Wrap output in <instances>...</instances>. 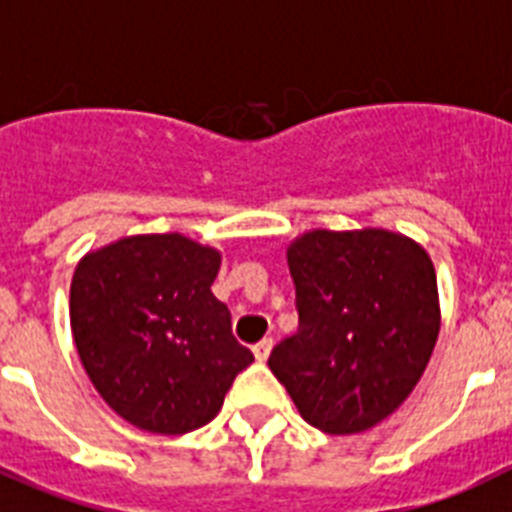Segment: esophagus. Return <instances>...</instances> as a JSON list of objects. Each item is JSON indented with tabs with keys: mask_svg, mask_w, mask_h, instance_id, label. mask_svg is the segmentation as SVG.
<instances>
[{
	"mask_svg": "<svg viewBox=\"0 0 512 512\" xmlns=\"http://www.w3.org/2000/svg\"><path fill=\"white\" fill-rule=\"evenodd\" d=\"M270 349H273V338H263L260 343H255V346H252V351H255L257 362H265V359L270 356Z\"/></svg>",
	"mask_w": 512,
	"mask_h": 512,
	"instance_id": "esophagus-1",
	"label": "esophagus"
}]
</instances>
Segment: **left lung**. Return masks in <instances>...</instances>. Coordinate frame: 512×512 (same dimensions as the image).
<instances>
[{
  "mask_svg": "<svg viewBox=\"0 0 512 512\" xmlns=\"http://www.w3.org/2000/svg\"><path fill=\"white\" fill-rule=\"evenodd\" d=\"M299 330L268 359L302 419L356 435L416 388L440 333L435 265L395 231L315 229L286 252Z\"/></svg>",
  "mask_w": 512,
  "mask_h": 512,
  "instance_id": "left-lung-1",
  "label": "left lung"
}]
</instances>
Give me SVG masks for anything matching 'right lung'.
<instances>
[{
  "label": "right lung",
  "mask_w": 512,
  "mask_h": 512,
  "mask_svg": "<svg viewBox=\"0 0 512 512\" xmlns=\"http://www.w3.org/2000/svg\"><path fill=\"white\" fill-rule=\"evenodd\" d=\"M218 268V249L182 234L124 236L77 263L70 322L80 362L103 401L145 432L208 424L255 362L210 291Z\"/></svg>",
  "instance_id": "obj_1"
}]
</instances>
